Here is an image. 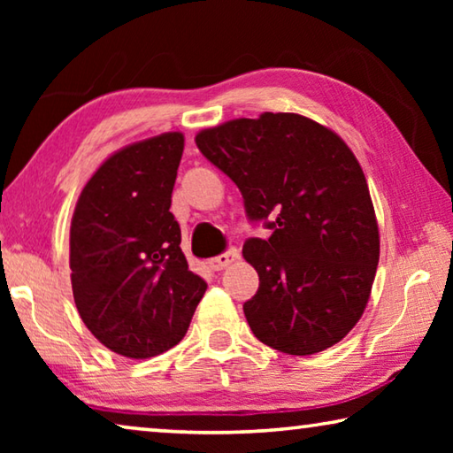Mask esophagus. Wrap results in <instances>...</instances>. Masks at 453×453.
Here are the masks:
<instances>
[{"label":"esophagus","instance_id":"obj_1","mask_svg":"<svg viewBox=\"0 0 453 453\" xmlns=\"http://www.w3.org/2000/svg\"><path fill=\"white\" fill-rule=\"evenodd\" d=\"M237 257H240V251H237L235 248H229V250L224 251V254L208 259V265L211 267L213 272H219V270H224V267H227L232 262H235Z\"/></svg>","mask_w":453,"mask_h":453}]
</instances>
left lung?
Listing matches in <instances>:
<instances>
[{
    "instance_id": "8db88e82",
    "label": "left lung",
    "mask_w": 453,
    "mask_h": 453,
    "mask_svg": "<svg viewBox=\"0 0 453 453\" xmlns=\"http://www.w3.org/2000/svg\"><path fill=\"white\" fill-rule=\"evenodd\" d=\"M196 143L240 188L248 219L272 229L243 243L259 275L243 303L254 335L289 356L343 340L380 262L370 189L346 142L310 118L265 111L203 129Z\"/></svg>"
}]
</instances>
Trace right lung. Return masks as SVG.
<instances>
[{
    "mask_svg": "<svg viewBox=\"0 0 453 453\" xmlns=\"http://www.w3.org/2000/svg\"><path fill=\"white\" fill-rule=\"evenodd\" d=\"M180 132L113 153L91 175L70 229L73 300L83 324L119 356L148 359L186 335L208 283L189 272L170 211Z\"/></svg>",
    "mask_w": 453,
    "mask_h": 453,
    "instance_id": "add662e5",
    "label": "right lung"
}]
</instances>
